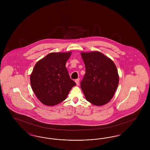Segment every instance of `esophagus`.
I'll list each match as a JSON object with an SVG mask.
<instances>
[{
	"label": "esophagus",
	"mask_w": 150,
	"mask_h": 150,
	"mask_svg": "<svg viewBox=\"0 0 150 150\" xmlns=\"http://www.w3.org/2000/svg\"><path fill=\"white\" fill-rule=\"evenodd\" d=\"M79 81H80V79L79 78L76 79V80H75V83H76V84L77 86H79Z\"/></svg>",
	"instance_id": "esophagus-1"
}]
</instances>
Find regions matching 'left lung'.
<instances>
[{
	"label": "left lung",
	"mask_w": 150,
	"mask_h": 150,
	"mask_svg": "<svg viewBox=\"0 0 150 150\" xmlns=\"http://www.w3.org/2000/svg\"><path fill=\"white\" fill-rule=\"evenodd\" d=\"M86 74L81 88L86 100L94 105L107 104L114 96L119 76L114 62L98 51L81 52Z\"/></svg>",
	"instance_id": "1"
}]
</instances>
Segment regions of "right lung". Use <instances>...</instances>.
I'll return each instance as SVG.
<instances>
[{
    "label": "right lung",
    "instance_id": "add662e5",
    "mask_svg": "<svg viewBox=\"0 0 150 150\" xmlns=\"http://www.w3.org/2000/svg\"><path fill=\"white\" fill-rule=\"evenodd\" d=\"M71 52H53L36 62L30 75L32 89L38 99L53 106L66 99L76 83L70 79L66 64Z\"/></svg>",
    "mask_w": 150,
    "mask_h": 150
}]
</instances>
